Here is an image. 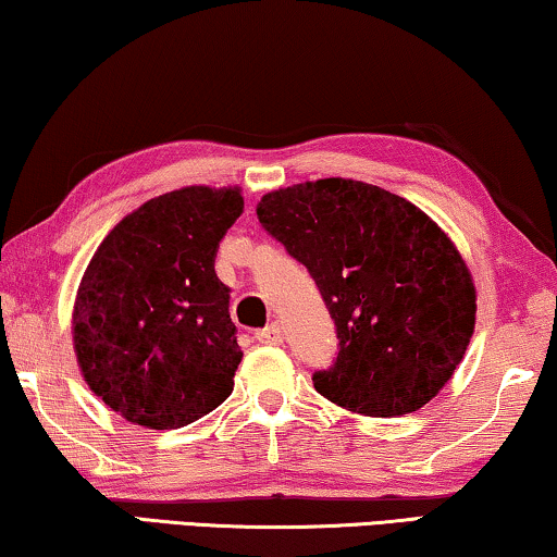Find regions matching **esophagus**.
Masks as SVG:
<instances>
[{
	"label": "esophagus",
	"instance_id": "34e87169",
	"mask_svg": "<svg viewBox=\"0 0 557 557\" xmlns=\"http://www.w3.org/2000/svg\"><path fill=\"white\" fill-rule=\"evenodd\" d=\"M282 337H285V335H282L280 322H272V325L255 332V339H257V343H262V345H280Z\"/></svg>",
	"mask_w": 557,
	"mask_h": 557
}]
</instances>
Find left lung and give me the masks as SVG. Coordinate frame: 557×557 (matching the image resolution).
Listing matches in <instances>:
<instances>
[{"instance_id":"8db88e82","label":"left lung","mask_w":557,"mask_h":557,"mask_svg":"<svg viewBox=\"0 0 557 557\" xmlns=\"http://www.w3.org/2000/svg\"><path fill=\"white\" fill-rule=\"evenodd\" d=\"M257 220L335 320L337 358L314 370V389L370 418L433 400L475 327V287L450 237L408 199L343 177L264 195Z\"/></svg>"}]
</instances>
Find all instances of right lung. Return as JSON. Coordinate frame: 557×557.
I'll list each match as a JSON object with an SVG mask.
<instances>
[{
  "label": "right lung",
  "mask_w": 557,
  "mask_h": 557,
  "mask_svg": "<svg viewBox=\"0 0 557 557\" xmlns=\"http://www.w3.org/2000/svg\"><path fill=\"white\" fill-rule=\"evenodd\" d=\"M243 210L239 189H174L127 214L87 264L74 350L124 420L185 428L230 397L243 350L214 257Z\"/></svg>",
  "instance_id": "1"
}]
</instances>
